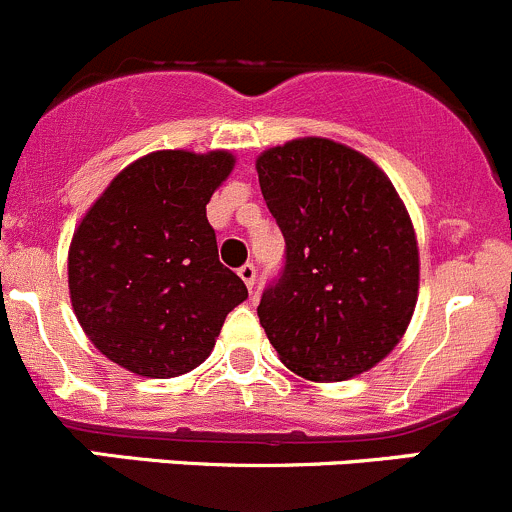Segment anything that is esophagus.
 Returning a JSON list of instances; mask_svg holds the SVG:
<instances>
[{"mask_svg":"<svg viewBox=\"0 0 512 512\" xmlns=\"http://www.w3.org/2000/svg\"><path fill=\"white\" fill-rule=\"evenodd\" d=\"M239 276H241V281L249 286V291L254 293V288H256V266L254 263H244V266L239 268Z\"/></svg>","mask_w":512,"mask_h":512,"instance_id":"obj_1","label":"esophagus"}]
</instances>
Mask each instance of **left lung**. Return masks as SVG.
Wrapping results in <instances>:
<instances>
[{"label":"left lung","mask_w":512,"mask_h":512,"mask_svg":"<svg viewBox=\"0 0 512 512\" xmlns=\"http://www.w3.org/2000/svg\"><path fill=\"white\" fill-rule=\"evenodd\" d=\"M286 266L258 318L278 358L313 383L348 381L406 333L421 258L413 221L381 166L338 141L303 136L256 159Z\"/></svg>","instance_id":"left-lung-1"}]
</instances>
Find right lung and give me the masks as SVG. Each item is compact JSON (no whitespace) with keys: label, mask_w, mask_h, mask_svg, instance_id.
I'll use <instances>...</instances> for the list:
<instances>
[{"label":"right lung","mask_w":512,"mask_h":512,"mask_svg":"<svg viewBox=\"0 0 512 512\" xmlns=\"http://www.w3.org/2000/svg\"><path fill=\"white\" fill-rule=\"evenodd\" d=\"M231 151H151L111 179L69 246V298L109 361L174 378L214 351L229 311L249 298L219 261L206 204L229 179Z\"/></svg>","instance_id":"right-lung-1"}]
</instances>
